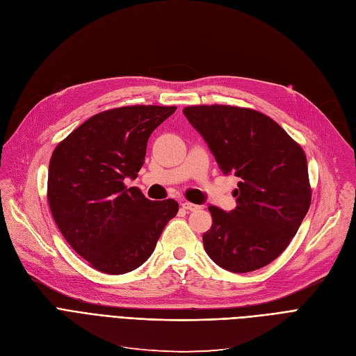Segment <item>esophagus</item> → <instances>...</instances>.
Here are the masks:
<instances>
[{"mask_svg":"<svg viewBox=\"0 0 356 356\" xmlns=\"http://www.w3.org/2000/svg\"><path fill=\"white\" fill-rule=\"evenodd\" d=\"M181 208L183 209H188V211H196V209H200L201 207L200 205H195V204H191L188 201H183L181 202Z\"/></svg>","mask_w":356,"mask_h":356,"instance_id":"1","label":"esophagus"}]
</instances>
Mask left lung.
<instances>
[{
    "mask_svg": "<svg viewBox=\"0 0 356 356\" xmlns=\"http://www.w3.org/2000/svg\"><path fill=\"white\" fill-rule=\"evenodd\" d=\"M183 114L222 175L239 179L234 209L208 207L213 226L202 236L208 257L232 273L266 267L291 243L309 209L305 152L279 123L255 110L193 105Z\"/></svg>",
    "mask_w": 356,
    "mask_h": 356,
    "instance_id": "1",
    "label": "left lung"
}]
</instances>
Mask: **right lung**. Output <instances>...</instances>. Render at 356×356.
<instances>
[{"label":"right lung","mask_w":356,"mask_h":356,"mask_svg":"<svg viewBox=\"0 0 356 356\" xmlns=\"http://www.w3.org/2000/svg\"><path fill=\"white\" fill-rule=\"evenodd\" d=\"M176 107L134 105L95 114L57 145L48 170L52 217L74 251L98 271L124 274L147 261L175 200L145 198L136 179L152 131Z\"/></svg>","instance_id":"1"}]
</instances>
